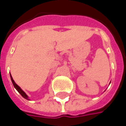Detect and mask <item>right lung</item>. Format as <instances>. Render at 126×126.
I'll return each mask as SVG.
<instances>
[{
  "label": "right lung",
  "mask_w": 126,
  "mask_h": 126,
  "mask_svg": "<svg viewBox=\"0 0 126 126\" xmlns=\"http://www.w3.org/2000/svg\"><path fill=\"white\" fill-rule=\"evenodd\" d=\"M10 75H11V74H10ZM11 79H12V82L13 85H14V87L16 89V90H17V91H18V92H19V93L21 94V95H22L23 98H25V99H28V98L27 95L25 93V92H24V91H23V90H22L21 88H19V86H18V85H17L15 83V82L14 81V79H12V76H11Z\"/></svg>",
  "instance_id": "right-lung-1"
}]
</instances>
